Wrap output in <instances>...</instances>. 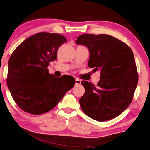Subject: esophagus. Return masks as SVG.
Instances as JSON below:
<instances>
[{
  "mask_svg": "<svg viewBox=\"0 0 150 150\" xmlns=\"http://www.w3.org/2000/svg\"><path fill=\"white\" fill-rule=\"evenodd\" d=\"M76 85H79L81 84V80L80 79H78V78H76Z\"/></svg>",
  "mask_w": 150,
  "mask_h": 150,
  "instance_id": "esophagus-1",
  "label": "esophagus"
}]
</instances>
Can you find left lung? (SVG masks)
Here are the masks:
<instances>
[{
	"label": "left lung",
	"mask_w": 150,
	"mask_h": 150,
	"mask_svg": "<svg viewBox=\"0 0 150 150\" xmlns=\"http://www.w3.org/2000/svg\"><path fill=\"white\" fill-rule=\"evenodd\" d=\"M76 43L88 48V66L94 72L100 71L96 86L82 81L85 93L79 103L83 112L98 121L119 116L131 104L138 82L132 50L123 41L106 34H83Z\"/></svg>",
	"instance_id": "8db88e82"
}]
</instances>
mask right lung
Masks as SVG:
<instances>
[{
  "instance_id": "add662e5",
  "label": "right lung",
  "mask_w": 150,
  "mask_h": 150,
  "mask_svg": "<svg viewBox=\"0 0 150 150\" xmlns=\"http://www.w3.org/2000/svg\"><path fill=\"white\" fill-rule=\"evenodd\" d=\"M66 41L60 34L40 32L23 41L11 54L6 83L13 100L25 112L41 115L50 111L74 86V77L57 78L47 69Z\"/></svg>"
}]
</instances>
